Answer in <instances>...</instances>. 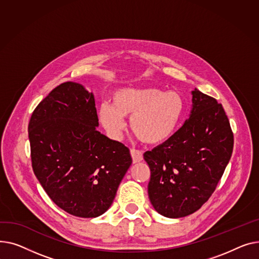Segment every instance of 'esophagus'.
<instances>
[{"label": "esophagus", "instance_id": "34e87169", "mask_svg": "<svg viewBox=\"0 0 259 259\" xmlns=\"http://www.w3.org/2000/svg\"><path fill=\"white\" fill-rule=\"evenodd\" d=\"M131 155L133 158L134 163H139L143 160V153L141 150H137V149H131Z\"/></svg>", "mask_w": 259, "mask_h": 259}]
</instances>
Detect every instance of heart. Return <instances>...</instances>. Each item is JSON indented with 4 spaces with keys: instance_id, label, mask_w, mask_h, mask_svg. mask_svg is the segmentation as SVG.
<instances>
[{
    "instance_id": "1",
    "label": "heart",
    "mask_w": 259,
    "mask_h": 259,
    "mask_svg": "<svg viewBox=\"0 0 259 259\" xmlns=\"http://www.w3.org/2000/svg\"><path fill=\"white\" fill-rule=\"evenodd\" d=\"M185 103L177 92L143 88H122L112 95L111 103L104 102L98 109V117L112 139L122 137L125 120L138 138L151 145L169 140L183 117Z\"/></svg>"
}]
</instances>
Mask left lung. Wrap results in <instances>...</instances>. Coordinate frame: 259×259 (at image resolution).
Returning <instances> with one entry per match:
<instances>
[{"mask_svg":"<svg viewBox=\"0 0 259 259\" xmlns=\"http://www.w3.org/2000/svg\"><path fill=\"white\" fill-rule=\"evenodd\" d=\"M191 95L183 126L143 155L150 168L149 201L169 219L187 217L208 201L233 150V133L222 104L197 89Z\"/></svg>","mask_w":259,"mask_h":259,"instance_id":"8db88e82","label":"left lung"}]
</instances>
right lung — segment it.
I'll use <instances>...</instances> for the list:
<instances>
[{
	"label": "right lung",
	"instance_id": "add662e5",
	"mask_svg": "<svg viewBox=\"0 0 259 259\" xmlns=\"http://www.w3.org/2000/svg\"><path fill=\"white\" fill-rule=\"evenodd\" d=\"M98 125L93 93L67 81L39 102L28 126L35 177L59 208L78 218L111 207L132 164L130 149Z\"/></svg>",
	"mask_w": 259,
	"mask_h": 259
}]
</instances>
